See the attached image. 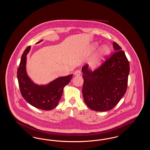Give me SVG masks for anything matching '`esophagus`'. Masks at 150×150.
<instances>
[{
	"instance_id": "obj_1",
	"label": "esophagus",
	"mask_w": 150,
	"mask_h": 150,
	"mask_svg": "<svg viewBox=\"0 0 150 150\" xmlns=\"http://www.w3.org/2000/svg\"><path fill=\"white\" fill-rule=\"evenodd\" d=\"M74 74L75 76H80L81 75V72H80V71H79V70H77V71L74 72Z\"/></svg>"
}]
</instances>
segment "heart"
Listing matches in <instances>:
<instances>
[{"mask_svg":"<svg viewBox=\"0 0 150 150\" xmlns=\"http://www.w3.org/2000/svg\"><path fill=\"white\" fill-rule=\"evenodd\" d=\"M97 43H94L92 45V50H94L98 47ZM111 52L110 48L107 45H102L99 50L97 54L92 58V59L89 62V67L92 70H96L99 69L103 64L106 60L107 57Z\"/></svg>","mask_w":150,"mask_h":150,"instance_id":"1","label":"heart"}]
</instances>
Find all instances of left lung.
<instances>
[{
	"label": "left lung",
	"mask_w": 150,
	"mask_h": 150,
	"mask_svg": "<svg viewBox=\"0 0 150 150\" xmlns=\"http://www.w3.org/2000/svg\"><path fill=\"white\" fill-rule=\"evenodd\" d=\"M113 47L115 52L99 69L92 71L87 64L82 68L84 100L88 107L96 111L112 109L127 89L128 60L117 43L114 42Z\"/></svg>",
	"instance_id": "8db88e82"
}]
</instances>
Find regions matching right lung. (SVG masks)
Returning a JSON list of instances; mask_svg holds the SVG:
<instances>
[{"label":"right lung","instance_id":"1","mask_svg":"<svg viewBox=\"0 0 150 150\" xmlns=\"http://www.w3.org/2000/svg\"><path fill=\"white\" fill-rule=\"evenodd\" d=\"M31 47L29 46L23 52L17 70V79L21 93L26 101L33 106L43 110H51L58 104L64 88L70 83L73 75L57 78L46 85L35 84L26 71L27 55Z\"/></svg>","mask_w":150,"mask_h":150}]
</instances>
